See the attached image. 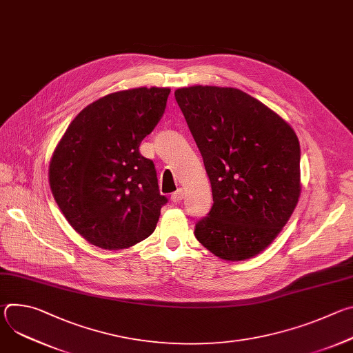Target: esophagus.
Masks as SVG:
<instances>
[{"mask_svg":"<svg viewBox=\"0 0 353 353\" xmlns=\"http://www.w3.org/2000/svg\"><path fill=\"white\" fill-rule=\"evenodd\" d=\"M184 198V192H183V190L181 188H179L177 191H174L173 194H172V201L173 203H180V201Z\"/></svg>","mask_w":353,"mask_h":353,"instance_id":"obj_1","label":"esophagus"}]
</instances>
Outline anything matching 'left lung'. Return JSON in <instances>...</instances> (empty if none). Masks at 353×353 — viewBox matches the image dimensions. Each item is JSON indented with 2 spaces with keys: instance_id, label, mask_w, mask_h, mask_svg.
<instances>
[{
  "instance_id": "8db88e82",
  "label": "left lung",
  "mask_w": 353,
  "mask_h": 353,
  "mask_svg": "<svg viewBox=\"0 0 353 353\" xmlns=\"http://www.w3.org/2000/svg\"><path fill=\"white\" fill-rule=\"evenodd\" d=\"M211 181L214 205L194 234L212 254L244 261L281 233L300 196V145L279 114L236 88L174 92Z\"/></svg>"
}]
</instances>
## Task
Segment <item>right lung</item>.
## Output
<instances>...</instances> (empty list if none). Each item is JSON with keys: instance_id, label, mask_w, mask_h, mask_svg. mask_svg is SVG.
Returning a JSON list of instances; mask_svg holds the SVG:
<instances>
[{"instance_id": "1", "label": "right lung", "mask_w": 353, "mask_h": 353, "mask_svg": "<svg viewBox=\"0 0 353 353\" xmlns=\"http://www.w3.org/2000/svg\"><path fill=\"white\" fill-rule=\"evenodd\" d=\"M169 88L114 92L71 121L48 165V183L68 223L90 244L128 248L154 233L161 208L155 165L141 141L165 113Z\"/></svg>"}]
</instances>
